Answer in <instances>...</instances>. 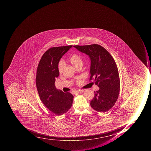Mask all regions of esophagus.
Wrapping results in <instances>:
<instances>
[{"label":"esophagus","instance_id":"esophagus-1","mask_svg":"<svg viewBox=\"0 0 151 151\" xmlns=\"http://www.w3.org/2000/svg\"><path fill=\"white\" fill-rule=\"evenodd\" d=\"M84 92L83 90H77L76 91H75V93H82Z\"/></svg>","mask_w":151,"mask_h":151}]
</instances>
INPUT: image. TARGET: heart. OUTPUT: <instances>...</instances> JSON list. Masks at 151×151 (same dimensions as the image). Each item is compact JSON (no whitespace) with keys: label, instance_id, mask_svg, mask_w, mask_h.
Returning a JSON list of instances; mask_svg holds the SVG:
<instances>
[{"label":"heart","instance_id":"heart-1","mask_svg":"<svg viewBox=\"0 0 151 151\" xmlns=\"http://www.w3.org/2000/svg\"><path fill=\"white\" fill-rule=\"evenodd\" d=\"M68 61L75 68H77L79 65H82L83 61L82 58L78 54H73L69 57ZM64 62L63 61H60L58 64V70L60 73H61L64 69Z\"/></svg>","mask_w":151,"mask_h":151}]
</instances>
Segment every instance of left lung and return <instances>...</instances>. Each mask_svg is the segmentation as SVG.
Instances as JSON below:
<instances>
[{
    "mask_svg": "<svg viewBox=\"0 0 151 151\" xmlns=\"http://www.w3.org/2000/svg\"><path fill=\"white\" fill-rule=\"evenodd\" d=\"M74 47L89 55L91 61L90 81L94 80L100 88L94 91L91 106L97 111H108L115 104L120 90L119 71L114 58L104 47L98 44Z\"/></svg>",
    "mask_w": 151,
    "mask_h": 151,
    "instance_id": "1",
    "label": "left lung"
}]
</instances>
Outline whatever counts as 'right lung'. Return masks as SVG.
<instances>
[{
  "mask_svg": "<svg viewBox=\"0 0 151 151\" xmlns=\"http://www.w3.org/2000/svg\"><path fill=\"white\" fill-rule=\"evenodd\" d=\"M72 47L68 45L50 48L42 56L37 68L36 84L40 100L57 115L66 113L71 108L74 98L71 93L58 90L55 85V78L60 75L59 61Z\"/></svg>",
  "mask_w": 151,
  "mask_h": 151,
  "instance_id": "add662e5",
  "label": "right lung"
}]
</instances>
